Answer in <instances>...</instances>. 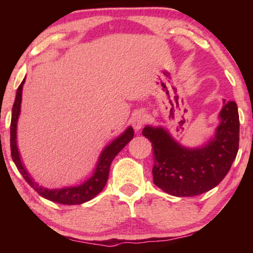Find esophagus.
<instances>
[{
  "label": "esophagus",
  "mask_w": 253,
  "mask_h": 253,
  "mask_svg": "<svg viewBox=\"0 0 253 253\" xmlns=\"http://www.w3.org/2000/svg\"><path fill=\"white\" fill-rule=\"evenodd\" d=\"M147 114L145 112H137L132 117V126L136 130H140L145 123L147 122Z\"/></svg>",
  "instance_id": "obj_1"
}]
</instances>
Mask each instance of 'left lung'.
I'll return each mask as SVG.
<instances>
[{
  "label": "left lung",
  "instance_id": "obj_1",
  "mask_svg": "<svg viewBox=\"0 0 253 253\" xmlns=\"http://www.w3.org/2000/svg\"><path fill=\"white\" fill-rule=\"evenodd\" d=\"M214 138L202 147L177 143L162 126H145L153 146V182L176 197H193L215 188L228 174L238 152L240 117L235 101L223 100Z\"/></svg>",
  "mask_w": 253,
  "mask_h": 253
}]
</instances>
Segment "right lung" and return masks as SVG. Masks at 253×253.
<instances>
[{
  "label": "right lung",
  "mask_w": 253,
  "mask_h": 253,
  "mask_svg": "<svg viewBox=\"0 0 253 253\" xmlns=\"http://www.w3.org/2000/svg\"><path fill=\"white\" fill-rule=\"evenodd\" d=\"M25 83V78L23 79L22 84L18 86L16 93V99L13 102L12 114H11V124H10V147H11V157L15 162L17 169H18L25 181L39 193L41 197L46 198L50 202L64 204V205H79V204L86 203L99 195L105 188L107 179H108L110 165L114 158L119 154V152L123 150V147L133 138V129L131 126L124 131V132L114 139L108 146L100 154L98 164L94 169V172L87 181L77 186H69V188L62 189H47L38 184L32 178L24 167L22 159H20L18 147H17V122L20 114V103H22V92L23 85Z\"/></svg>",
  "instance_id": "obj_1"
}]
</instances>
